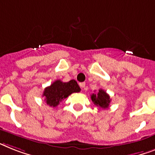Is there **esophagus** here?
I'll use <instances>...</instances> for the list:
<instances>
[{
	"instance_id": "34e87169",
	"label": "esophagus",
	"mask_w": 155,
	"mask_h": 155,
	"mask_svg": "<svg viewBox=\"0 0 155 155\" xmlns=\"http://www.w3.org/2000/svg\"><path fill=\"white\" fill-rule=\"evenodd\" d=\"M79 85H80V87L81 88V89H83V88H85V82H81V83H79Z\"/></svg>"
}]
</instances>
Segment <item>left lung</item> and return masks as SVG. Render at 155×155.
<instances>
[{"mask_svg":"<svg viewBox=\"0 0 155 155\" xmlns=\"http://www.w3.org/2000/svg\"><path fill=\"white\" fill-rule=\"evenodd\" d=\"M91 99L92 101L93 102L95 105L104 108V109L108 108L110 101H111L109 95L101 89H99V92L97 94H95V93L92 94Z\"/></svg>","mask_w":155,"mask_h":155,"instance_id":"left-lung-1","label":"left lung"}]
</instances>
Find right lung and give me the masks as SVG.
I'll return each instance as SVG.
<instances>
[{
	"instance_id": "obj_1",
	"label": "right lung",
	"mask_w": 155,
	"mask_h": 155,
	"mask_svg": "<svg viewBox=\"0 0 155 155\" xmlns=\"http://www.w3.org/2000/svg\"><path fill=\"white\" fill-rule=\"evenodd\" d=\"M80 91V87L75 80H70L68 82L56 80L50 86L45 88L43 97H45L47 104L54 108L58 105L62 100L68 97L70 94Z\"/></svg>"
}]
</instances>
